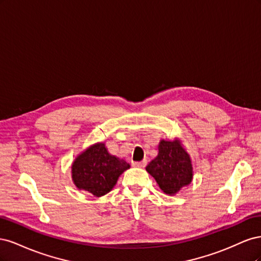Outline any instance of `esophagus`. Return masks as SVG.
Masks as SVG:
<instances>
[{
	"instance_id": "1",
	"label": "esophagus",
	"mask_w": 261,
	"mask_h": 261,
	"mask_svg": "<svg viewBox=\"0 0 261 261\" xmlns=\"http://www.w3.org/2000/svg\"><path fill=\"white\" fill-rule=\"evenodd\" d=\"M134 167H137V168H145L147 165V160H143L140 162H133Z\"/></svg>"
}]
</instances>
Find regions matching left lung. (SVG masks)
Returning <instances> with one entry per match:
<instances>
[{"instance_id":"8db88e82","label":"left lung","mask_w":261,"mask_h":261,"mask_svg":"<svg viewBox=\"0 0 261 261\" xmlns=\"http://www.w3.org/2000/svg\"><path fill=\"white\" fill-rule=\"evenodd\" d=\"M158 155L146 170L167 195H175L181 187L191 184L193 164L191 156L180 140H161L158 146Z\"/></svg>"}]
</instances>
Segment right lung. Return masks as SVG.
I'll list each match as a JSON object with an SVG mask.
<instances>
[{
    "label": "right lung",
    "instance_id": "add662e5",
    "mask_svg": "<svg viewBox=\"0 0 261 261\" xmlns=\"http://www.w3.org/2000/svg\"><path fill=\"white\" fill-rule=\"evenodd\" d=\"M127 169V162L109 153L106 145L98 143L77 155L72 165V178L78 189L101 197L112 191Z\"/></svg>",
    "mask_w": 261,
    "mask_h": 261
}]
</instances>
